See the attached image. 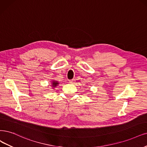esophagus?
I'll list each match as a JSON object with an SVG mask.
<instances>
[{
	"label": "esophagus",
	"instance_id": "34e87169",
	"mask_svg": "<svg viewBox=\"0 0 147 147\" xmlns=\"http://www.w3.org/2000/svg\"><path fill=\"white\" fill-rule=\"evenodd\" d=\"M74 82V79H71V80H69V83L70 84H73Z\"/></svg>",
	"mask_w": 147,
	"mask_h": 147
}]
</instances>
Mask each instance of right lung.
<instances>
[{"mask_svg": "<svg viewBox=\"0 0 147 147\" xmlns=\"http://www.w3.org/2000/svg\"><path fill=\"white\" fill-rule=\"evenodd\" d=\"M58 84L59 83L57 82V81H53V87H56Z\"/></svg>", "mask_w": 147, "mask_h": 147, "instance_id": "right-lung-1", "label": "right lung"}]
</instances>
